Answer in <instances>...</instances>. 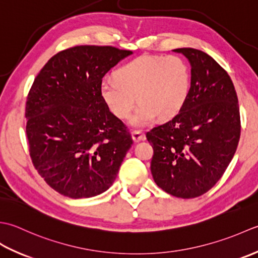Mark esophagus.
Here are the masks:
<instances>
[{"mask_svg":"<svg viewBox=\"0 0 258 258\" xmlns=\"http://www.w3.org/2000/svg\"><path fill=\"white\" fill-rule=\"evenodd\" d=\"M131 136H133V140L135 141V143H139V141L146 139V136L139 130L133 131V133H131Z\"/></svg>","mask_w":258,"mask_h":258,"instance_id":"1","label":"esophagus"}]
</instances>
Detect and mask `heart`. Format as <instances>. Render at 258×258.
Segmentation results:
<instances>
[{
	"instance_id": "heart-1",
	"label": "heart",
	"mask_w": 258,
	"mask_h": 258,
	"mask_svg": "<svg viewBox=\"0 0 258 258\" xmlns=\"http://www.w3.org/2000/svg\"><path fill=\"white\" fill-rule=\"evenodd\" d=\"M189 90V67L177 55L139 56L100 83V96L117 118H128L137 101L140 103L130 120L134 127L149 125L157 117L173 118L185 106Z\"/></svg>"
}]
</instances>
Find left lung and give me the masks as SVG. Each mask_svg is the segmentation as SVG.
<instances>
[{
	"label": "left lung",
	"instance_id": "obj_1",
	"mask_svg": "<svg viewBox=\"0 0 258 258\" xmlns=\"http://www.w3.org/2000/svg\"><path fill=\"white\" fill-rule=\"evenodd\" d=\"M173 52L190 63V90L179 113L147 133L154 148L150 169L162 190L195 198L222 178L237 149L238 99L232 79L212 56L191 48Z\"/></svg>",
	"mask_w": 258,
	"mask_h": 258
}]
</instances>
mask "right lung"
I'll list each match as a JSON object with an SVG mask.
<instances>
[{
    "instance_id": "1",
    "label": "right lung",
    "mask_w": 258,
    "mask_h": 258,
    "mask_svg": "<svg viewBox=\"0 0 258 258\" xmlns=\"http://www.w3.org/2000/svg\"><path fill=\"white\" fill-rule=\"evenodd\" d=\"M133 54L79 45L53 55L26 99L29 151L35 169L63 196L90 198L112 185L133 139L100 96L104 75Z\"/></svg>"
}]
</instances>
